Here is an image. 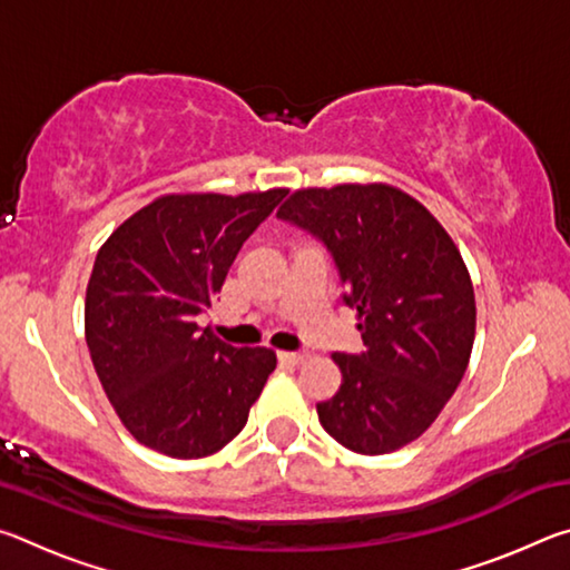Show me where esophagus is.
<instances>
[{"instance_id": "34e87169", "label": "esophagus", "mask_w": 570, "mask_h": 570, "mask_svg": "<svg viewBox=\"0 0 570 570\" xmlns=\"http://www.w3.org/2000/svg\"><path fill=\"white\" fill-rule=\"evenodd\" d=\"M278 360L286 364H304L308 360V352H282L278 354Z\"/></svg>"}]
</instances>
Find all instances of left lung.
Listing matches in <instances>:
<instances>
[{
    "instance_id": "obj_1",
    "label": "left lung",
    "mask_w": 570,
    "mask_h": 570,
    "mask_svg": "<svg viewBox=\"0 0 570 570\" xmlns=\"http://www.w3.org/2000/svg\"><path fill=\"white\" fill-rule=\"evenodd\" d=\"M316 236L356 308L364 350L332 354L342 387L316 404L322 428L360 455L417 440L468 370L475 294L455 240L387 183L302 188L276 214Z\"/></svg>"
}]
</instances>
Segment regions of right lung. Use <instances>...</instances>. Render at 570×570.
Segmentation results:
<instances>
[{"label": "right lung", "mask_w": 570, "mask_h": 570, "mask_svg": "<svg viewBox=\"0 0 570 570\" xmlns=\"http://www.w3.org/2000/svg\"><path fill=\"white\" fill-rule=\"evenodd\" d=\"M286 193L160 196L98 250L85 340L105 394L140 445L196 460L244 430L276 354L220 342L196 316L214 304L244 240Z\"/></svg>", "instance_id": "1"}]
</instances>
